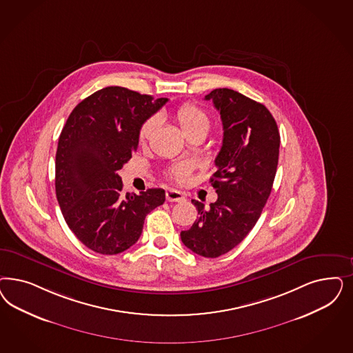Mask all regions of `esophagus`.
Returning a JSON list of instances; mask_svg holds the SVG:
<instances>
[{"label":"esophagus","mask_w":353,"mask_h":353,"mask_svg":"<svg viewBox=\"0 0 353 353\" xmlns=\"http://www.w3.org/2000/svg\"><path fill=\"white\" fill-rule=\"evenodd\" d=\"M166 200L170 203H181L185 200V196L181 191L176 190H166Z\"/></svg>","instance_id":"1"}]
</instances>
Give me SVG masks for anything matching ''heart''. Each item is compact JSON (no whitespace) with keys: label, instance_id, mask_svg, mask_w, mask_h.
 Masks as SVG:
<instances>
[{"label":"heart","instance_id":"b5f03b06","mask_svg":"<svg viewBox=\"0 0 353 353\" xmlns=\"http://www.w3.org/2000/svg\"><path fill=\"white\" fill-rule=\"evenodd\" d=\"M176 121L181 125L185 137H190L194 132L204 131L208 132L210 128V118L203 108L192 103H183L182 106L175 113ZM159 125L157 117H149L148 119L140 125L139 130V140L140 143H145L153 135L154 130ZM194 169V163L190 161H183L170 168L168 171V176L175 182L183 183L187 181L191 170Z\"/></svg>","mask_w":353,"mask_h":353}]
</instances>
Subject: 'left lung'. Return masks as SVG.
Listing matches in <instances>:
<instances>
[{"label":"left lung","mask_w":353,"mask_h":353,"mask_svg":"<svg viewBox=\"0 0 353 353\" xmlns=\"http://www.w3.org/2000/svg\"><path fill=\"white\" fill-rule=\"evenodd\" d=\"M205 100L213 101L223 125L210 178L218 199L209 208L192 200L199 216L181 238L196 254L216 259L241 243L261 216L273 187L281 137L272 113L239 92L216 88Z\"/></svg>","instance_id":"8db88e82"}]
</instances>
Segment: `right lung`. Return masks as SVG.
Instances as JSON below:
<instances>
[{
    "label": "right lung",
    "instance_id": "add662e5",
    "mask_svg": "<svg viewBox=\"0 0 353 353\" xmlns=\"http://www.w3.org/2000/svg\"><path fill=\"white\" fill-rule=\"evenodd\" d=\"M168 103L106 87L75 106L58 140L56 194L70 230L90 250L117 254L137 243L165 191L123 194L118 171L139 145V130Z\"/></svg>",
    "mask_w": 353,
    "mask_h": 353
}]
</instances>
